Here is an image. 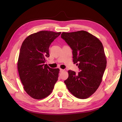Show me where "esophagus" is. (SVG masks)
<instances>
[{
    "mask_svg": "<svg viewBox=\"0 0 122 122\" xmlns=\"http://www.w3.org/2000/svg\"><path fill=\"white\" fill-rule=\"evenodd\" d=\"M64 71V70L62 69H60V72H63Z\"/></svg>",
    "mask_w": 122,
    "mask_h": 122,
    "instance_id": "obj_1",
    "label": "esophagus"
}]
</instances>
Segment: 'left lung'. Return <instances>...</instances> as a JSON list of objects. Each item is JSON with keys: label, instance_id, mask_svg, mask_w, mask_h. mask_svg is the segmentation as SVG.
<instances>
[{"label": "left lung", "instance_id": "left-lung-1", "mask_svg": "<svg viewBox=\"0 0 122 122\" xmlns=\"http://www.w3.org/2000/svg\"><path fill=\"white\" fill-rule=\"evenodd\" d=\"M61 37L72 49L74 64L80 72L70 70L64 82L77 98H89L98 88L102 80L107 61L104 48L98 38L86 31L62 32Z\"/></svg>", "mask_w": 122, "mask_h": 122}]
</instances>
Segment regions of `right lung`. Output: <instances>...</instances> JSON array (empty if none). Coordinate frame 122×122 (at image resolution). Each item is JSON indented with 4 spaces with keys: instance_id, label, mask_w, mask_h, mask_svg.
<instances>
[{
    "instance_id": "obj_1",
    "label": "right lung",
    "mask_w": 122,
    "mask_h": 122,
    "mask_svg": "<svg viewBox=\"0 0 122 122\" xmlns=\"http://www.w3.org/2000/svg\"><path fill=\"white\" fill-rule=\"evenodd\" d=\"M61 32L40 31L28 36L20 48L17 68L23 88L35 99L47 97L52 93L58 80L59 69L45 64L49 48Z\"/></svg>"
}]
</instances>
